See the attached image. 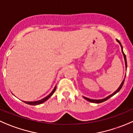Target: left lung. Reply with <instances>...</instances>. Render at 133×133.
I'll list each match as a JSON object with an SVG mask.
<instances>
[{
  "mask_svg": "<svg viewBox=\"0 0 133 133\" xmlns=\"http://www.w3.org/2000/svg\"><path fill=\"white\" fill-rule=\"evenodd\" d=\"M116 40H117V42H118V43H119V45H121V47H122V53H123V56H124L125 62V68H127V60H126V56H125V55L124 52H123V47H122V44H121L120 42H119V40H118V39H116ZM124 81H125V79L123 80V82H122V84H121V85H120V86H119V87L118 88V90H116V91H115V92H114V93H113L112 94H111V95H109V96L107 97H106V98H105V99H99V100H96V99H89V98L85 97H84V98L85 99H86V100H87V101H90V102H91V103H100L104 102V101H107V99H109V98H110V97H111L112 96H113V95H115V94H116V93H118V91H119V90H121V88H122V86H123V83H124Z\"/></svg>",
  "mask_w": 133,
  "mask_h": 133,
  "instance_id": "obj_1",
  "label": "left lung"
}]
</instances>
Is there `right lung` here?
I'll list each match as a JSON object with an SVG mask.
<instances>
[{"instance_id":"obj_1","label":"right lung","mask_w":133,"mask_h":133,"mask_svg":"<svg viewBox=\"0 0 133 133\" xmlns=\"http://www.w3.org/2000/svg\"><path fill=\"white\" fill-rule=\"evenodd\" d=\"M56 86H55V88H54V90H52V92L51 93V94H49V95H47L46 97L43 98V99H41V100H39V101H34V102H28V101H24L25 103L28 104V105H40V104L43 103H44L45 101H46L47 100V99H49V98L51 96V95H52V94H54V92L55 91V90H56Z\"/></svg>"}]
</instances>
